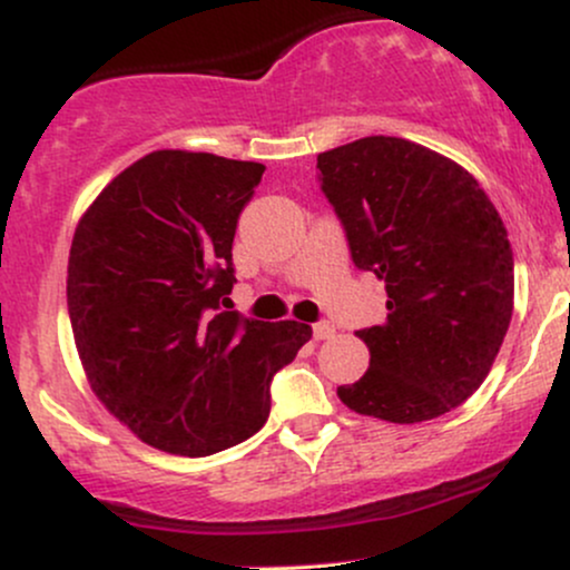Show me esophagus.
<instances>
[{
	"instance_id": "esophagus-1",
	"label": "esophagus",
	"mask_w": 570,
	"mask_h": 570,
	"mask_svg": "<svg viewBox=\"0 0 570 570\" xmlns=\"http://www.w3.org/2000/svg\"><path fill=\"white\" fill-rule=\"evenodd\" d=\"M332 335H335V326H332L330 322L313 324V337H316V340H330Z\"/></svg>"
}]
</instances>
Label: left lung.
Instances as JSON below:
<instances>
[{
	"label": "left lung",
	"mask_w": 570,
	"mask_h": 570,
	"mask_svg": "<svg viewBox=\"0 0 570 570\" xmlns=\"http://www.w3.org/2000/svg\"><path fill=\"white\" fill-rule=\"evenodd\" d=\"M356 267L385 284L383 324L358 330L370 370L337 396L389 423L440 417L480 389L512 322L507 227L466 168L399 136L318 155Z\"/></svg>",
	"instance_id": "1"
}]
</instances>
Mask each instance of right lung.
<instances>
[{
  "label": "right lung",
  "mask_w": 570,
  "mask_h": 570,
  "mask_svg": "<svg viewBox=\"0 0 570 570\" xmlns=\"http://www.w3.org/2000/svg\"><path fill=\"white\" fill-rule=\"evenodd\" d=\"M263 171L158 149L98 193L71 238L67 303L85 377L163 453L200 458L257 434L273 375L313 335L219 311L235 281V225Z\"/></svg>",
  "instance_id": "add662e5"
}]
</instances>
